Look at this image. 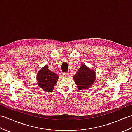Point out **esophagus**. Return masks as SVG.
Wrapping results in <instances>:
<instances>
[{
  "instance_id": "esophagus-1",
  "label": "esophagus",
  "mask_w": 132,
  "mask_h": 132,
  "mask_svg": "<svg viewBox=\"0 0 132 132\" xmlns=\"http://www.w3.org/2000/svg\"><path fill=\"white\" fill-rule=\"evenodd\" d=\"M69 75V73L68 72H63L62 74V76L63 77H68Z\"/></svg>"
}]
</instances>
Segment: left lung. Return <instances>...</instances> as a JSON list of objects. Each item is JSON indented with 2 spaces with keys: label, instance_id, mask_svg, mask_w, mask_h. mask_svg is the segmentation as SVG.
Wrapping results in <instances>:
<instances>
[{
  "label": "left lung",
  "instance_id": "8db88e82",
  "mask_svg": "<svg viewBox=\"0 0 132 132\" xmlns=\"http://www.w3.org/2000/svg\"><path fill=\"white\" fill-rule=\"evenodd\" d=\"M95 73L82 64L74 76V80L79 90L89 88L95 80Z\"/></svg>",
  "mask_w": 132,
  "mask_h": 132
}]
</instances>
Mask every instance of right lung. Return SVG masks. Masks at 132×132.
<instances>
[{"instance_id":"1","label":"right lung","mask_w":132,"mask_h":132,"mask_svg":"<svg viewBox=\"0 0 132 132\" xmlns=\"http://www.w3.org/2000/svg\"><path fill=\"white\" fill-rule=\"evenodd\" d=\"M37 76L39 87L46 92H52L58 79V75L50 71L47 65L38 71Z\"/></svg>"}]
</instances>
